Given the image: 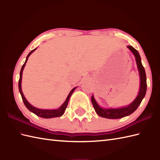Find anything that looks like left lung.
I'll use <instances>...</instances> for the list:
<instances>
[{
  "label": "left lung",
  "mask_w": 160,
  "mask_h": 160,
  "mask_svg": "<svg viewBox=\"0 0 160 160\" xmlns=\"http://www.w3.org/2000/svg\"><path fill=\"white\" fill-rule=\"evenodd\" d=\"M127 47L131 51L132 53L134 54L135 60H136L140 76V92H139V94L137 96L136 99L132 102L131 104H129L127 107L120 108H110V109L102 108L98 106V104H97L96 100H95L93 96L91 97V102H92L95 111H96L98 115H100V116L102 118L108 119H118L131 115L137 109L139 105L140 104L142 99L144 98L146 92H147V76H146L144 68L143 65H142L141 62L140 54H139L138 51L135 48H133L132 46H128Z\"/></svg>",
  "instance_id": "1"
}]
</instances>
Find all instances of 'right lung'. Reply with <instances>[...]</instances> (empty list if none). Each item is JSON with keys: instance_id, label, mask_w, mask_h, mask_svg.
<instances>
[{"instance_id": "1", "label": "right lung", "mask_w": 160, "mask_h": 160, "mask_svg": "<svg viewBox=\"0 0 160 160\" xmlns=\"http://www.w3.org/2000/svg\"><path fill=\"white\" fill-rule=\"evenodd\" d=\"M36 49H34L33 50H32L31 52H30L28 56H27V58L25 63L22 65V68H21V70H20V78H19V81H18V89H19V91H20V93L21 95V97H22V99L24 104H25V107L28 108V109L33 113L34 114H36V115H38V116L40 117V118H56V117H60L61 115H62L64 114V112L65 111L66 108L68 105V102H69V98L71 96V94L73 93V92L74 91L75 89H76V87L73 88V89L71 91V92L69 93V96L67 98V100H65V102L63 103V104L58 109H55V110H43V109H40V108H37L33 107V106H32L31 104H30L27 100L25 99V96H24V95L22 93V91L21 89V80H22V71L24 67L25 66V64L27 62V61H28V59L29 56L31 55V53L34 51Z\"/></svg>"}]
</instances>
